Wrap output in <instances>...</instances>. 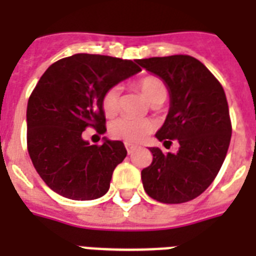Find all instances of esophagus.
<instances>
[{
    "instance_id": "obj_1",
    "label": "esophagus",
    "mask_w": 256,
    "mask_h": 256,
    "mask_svg": "<svg viewBox=\"0 0 256 256\" xmlns=\"http://www.w3.org/2000/svg\"><path fill=\"white\" fill-rule=\"evenodd\" d=\"M124 146H126V150H128V154H132V152L136 148V146H134V144H124Z\"/></svg>"
}]
</instances>
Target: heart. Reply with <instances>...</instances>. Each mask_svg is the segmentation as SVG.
<instances>
[{
  "label": "heart",
  "mask_w": 256,
  "mask_h": 256,
  "mask_svg": "<svg viewBox=\"0 0 256 256\" xmlns=\"http://www.w3.org/2000/svg\"><path fill=\"white\" fill-rule=\"evenodd\" d=\"M136 86L148 104L152 106L162 104L168 96V86L162 78L156 76H148L136 82ZM120 88L116 86L108 88L102 96V110L108 116H114L118 110ZM110 136L116 140H124L128 144H136L144 140L152 132V120H132L122 116L112 120L108 128Z\"/></svg>",
  "instance_id": "heart-1"
}]
</instances>
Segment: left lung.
Segmentation results:
<instances>
[{"instance_id":"1","label":"left lung","mask_w":256,"mask_h":256,"mask_svg":"<svg viewBox=\"0 0 256 256\" xmlns=\"http://www.w3.org/2000/svg\"><path fill=\"white\" fill-rule=\"evenodd\" d=\"M156 74L170 92V110L156 134L160 142L178 140L175 154L152 148V162L144 168L142 183L148 196L176 204L192 200L210 186L222 168L231 140V120L220 82L191 56L136 60Z\"/></svg>"}]
</instances>
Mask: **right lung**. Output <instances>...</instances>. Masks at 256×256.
I'll use <instances>...</instances> for the list:
<instances>
[{
	"instance_id": "1",
	"label": "right lung",
	"mask_w": 256,
	"mask_h": 256,
	"mask_svg": "<svg viewBox=\"0 0 256 256\" xmlns=\"http://www.w3.org/2000/svg\"><path fill=\"white\" fill-rule=\"evenodd\" d=\"M138 72L136 60L74 54L42 74L28 102L26 140L34 168L57 194L92 200L108 192L128 152L120 140L90 144L82 132L92 128L104 134V92Z\"/></svg>"
}]
</instances>
